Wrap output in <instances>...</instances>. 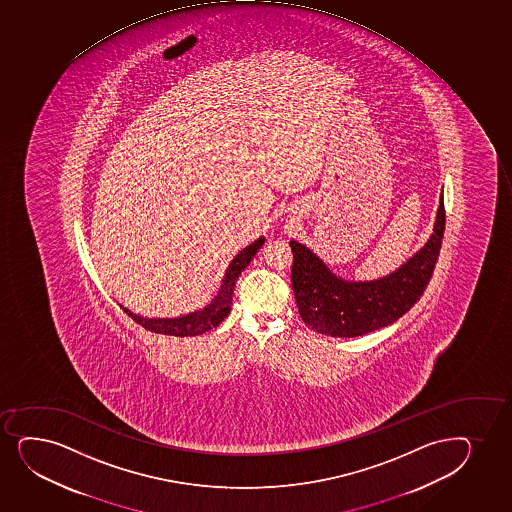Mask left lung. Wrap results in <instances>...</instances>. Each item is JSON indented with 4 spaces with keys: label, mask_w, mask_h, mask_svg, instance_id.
Listing matches in <instances>:
<instances>
[{
    "label": "left lung",
    "mask_w": 512,
    "mask_h": 512,
    "mask_svg": "<svg viewBox=\"0 0 512 512\" xmlns=\"http://www.w3.org/2000/svg\"><path fill=\"white\" fill-rule=\"evenodd\" d=\"M446 229L444 198L434 234L400 270L376 282H347L335 277L306 246L290 241L292 288L302 321L323 335L353 338L384 328L412 309L434 273Z\"/></svg>",
    "instance_id": "left-lung-1"
}]
</instances>
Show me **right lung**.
Here are the masks:
<instances>
[{
	"mask_svg": "<svg viewBox=\"0 0 512 512\" xmlns=\"http://www.w3.org/2000/svg\"><path fill=\"white\" fill-rule=\"evenodd\" d=\"M263 244H265V237H259L258 241H254L251 246L242 249L241 253L237 254L230 261L217 297L213 299L212 304L203 307L201 311L191 312V314L183 316V318L172 319L141 318V316H136L133 312L128 311L126 307H123V311L133 321H136V323L148 329V331H153V333L171 336L203 335L206 331L217 328L218 324L222 323L225 316L229 314L235 282H237V278L241 275V271L249 265V261L254 258V254L258 253L259 247L263 246Z\"/></svg>",
	"mask_w": 512,
	"mask_h": 512,
	"instance_id": "1",
	"label": "right lung"
}]
</instances>
